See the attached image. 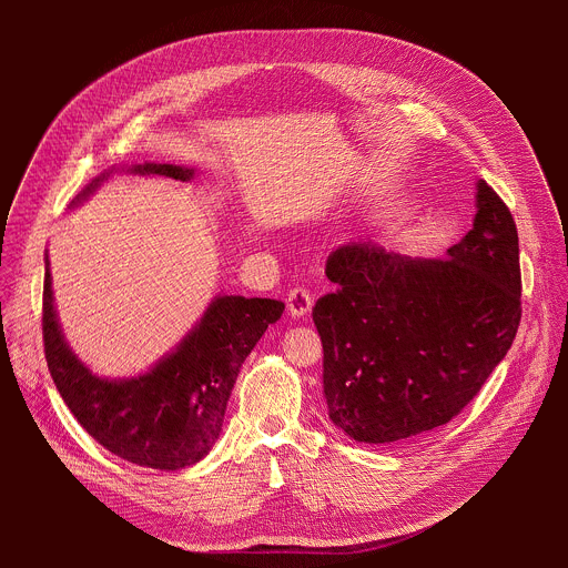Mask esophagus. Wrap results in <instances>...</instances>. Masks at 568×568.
<instances>
[{
  "label": "esophagus",
  "instance_id": "1",
  "mask_svg": "<svg viewBox=\"0 0 568 568\" xmlns=\"http://www.w3.org/2000/svg\"><path fill=\"white\" fill-rule=\"evenodd\" d=\"M312 301H314V298H312V292H310L307 287H303V285L292 287L290 294H287V307H290L292 316H303V314H307L310 307H312Z\"/></svg>",
  "mask_w": 568,
  "mask_h": 568
}]
</instances>
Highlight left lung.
<instances>
[{"instance_id":"8db88e82","label":"left lung","mask_w":568,"mask_h":568,"mask_svg":"<svg viewBox=\"0 0 568 568\" xmlns=\"http://www.w3.org/2000/svg\"><path fill=\"white\" fill-rule=\"evenodd\" d=\"M474 226L447 261H414L373 240L328 256L337 290L312 321L331 420L357 443L390 445L456 418L506 357L521 321L519 235L478 182Z\"/></svg>"}]
</instances>
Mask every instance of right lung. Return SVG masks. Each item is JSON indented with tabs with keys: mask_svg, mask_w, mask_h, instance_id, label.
Returning <instances> with one entry per match:
<instances>
[{
	"mask_svg": "<svg viewBox=\"0 0 568 568\" xmlns=\"http://www.w3.org/2000/svg\"><path fill=\"white\" fill-rule=\"evenodd\" d=\"M132 171L180 182L193 178V171L171 164H139ZM97 184L99 180L83 195ZM283 310L285 303L276 298L220 296L173 355L145 375L110 382L92 375L67 348L53 312L47 263L44 357L69 412L99 445L141 467L182 469L215 445L240 366Z\"/></svg>",
	"mask_w": 568,
	"mask_h": 568,
	"instance_id": "obj_1",
	"label": "right lung"
}]
</instances>
